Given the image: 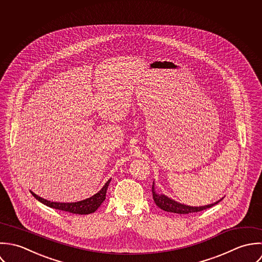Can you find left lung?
Here are the masks:
<instances>
[{"mask_svg": "<svg viewBox=\"0 0 262 262\" xmlns=\"http://www.w3.org/2000/svg\"><path fill=\"white\" fill-rule=\"evenodd\" d=\"M152 191H153V199L155 201V204L158 207L165 211H169V212H175V213H180V214H186V213H191V212H198L204 209H209L213 207L214 205L219 204L224 198H222L221 200L206 205V206H201V207H191V206H187L184 204H180L170 198H168L165 194H159L155 190V182H153V187H152Z\"/></svg>", "mask_w": 262, "mask_h": 262, "instance_id": "obj_1", "label": "left lung"}]
</instances>
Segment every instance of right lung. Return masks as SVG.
<instances>
[{"label": "right lung", "mask_w": 262, "mask_h": 262, "mask_svg": "<svg viewBox=\"0 0 262 262\" xmlns=\"http://www.w3.org/2000/svg\"><path fill=\"white\" fill-rule=\"evenodd\" d=\"M111 181V178L108 179V181L104 184V186L94 195H92L91 198H88L86 200L80 201V202H76V203H56V202H51V201H47L38 195H36L34 192H32L30 190V192L32 193V195L41 204L53 208V209H59V210H63V211H68V212H72V213H78V214H88V213H92L94 212L96 209H98L101 204L105 201V196H106V191L108 188V185Z\"/></svg>", "instance_id": "add662e5"}]
</instances>
